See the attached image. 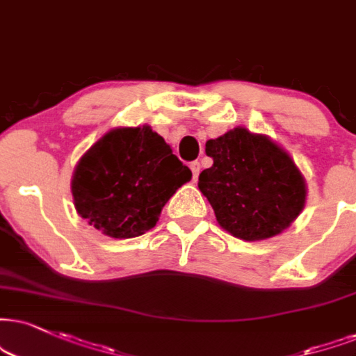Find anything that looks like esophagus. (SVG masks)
I'll list each match as a JSON object with an SVG mask.
<instances>
[{"instance_id": "34e87169", "label": "esophagus", "mask_w": 356, "mask_h": 356, "mask_svg": "<svg viewBox=\"0 0 356 356\" xmlns=\"http://www.w3.org/2000/svg\"><path fill=\"white\" fill-rule=\"evenodd\" d=\"M190 168H191V173H193V179H198V177H200V171H201V165H200V161H193V163L190 165Z\"/></svg>"}]
</instances>
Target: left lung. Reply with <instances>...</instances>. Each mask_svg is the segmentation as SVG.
<instances>
[{"label": "left lung", "mask_w": 356, "mask_h": 356, "mask_svg": "<svg viewBox=\"0 0 356 356\" xmlns=\"http://www.w3.org/2000/svg\"><path fill=\"white\" fill-rule=\"evenodd\" d=\"M211 168L201 171L198 188L218 222L244 241L279 234L305 204V181L292 158L264 135L234 129L206 142Z\"/></svg>", "instance_id": "obj_1"}]
</instances>
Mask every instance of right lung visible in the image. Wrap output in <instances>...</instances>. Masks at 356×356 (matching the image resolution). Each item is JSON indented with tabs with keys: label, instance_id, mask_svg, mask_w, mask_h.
Here are the masks:
<instances>
[{
	"label": "right lung",
	"instance_id": "1",
	"mask_svg": "<svg viewBox=\"0 0 356 356\" xmlns=\"http://www.w3.org/2000/svg\"><path fill=\"white\" fill-rule=\"evenodd\" d=\"M191 170L150 127L104 135L76 166L72 196L90 226L115 239L145 234Z\"/></svg>",
	"mask_w": 356,
	"mask_h": 356
}]
</instances>
